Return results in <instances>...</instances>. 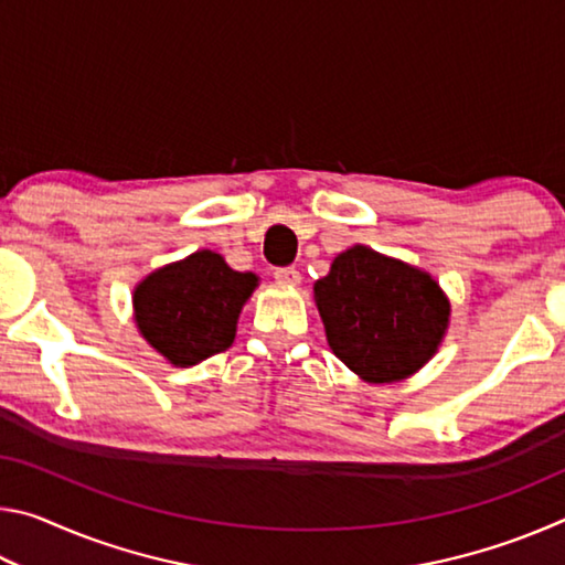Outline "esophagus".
<instances>
[{"mask_svg":"<svg viewBox=\"0 0 565 565\" xmlns=\"http://www.w3.org/2000/svg\"><path fill=\"white\" fill-rule=\"evenodd\" d=\"M274 279L279 284L296 286L301 281V274H299V269H294V266H284V269H274Z\"/></svg>","mask_w":565,"mask_h":565,"instance_id":"obj_1","label":"esophagus"}]
</instances>
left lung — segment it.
Returning a JSON list of instances; mask_svg holds the SVG:
<instances>
[{
	"mask_svg": "<svg viewBox=\"0 0 565 565\" xmlns=\"http://www.w3.org/2000/svg\"><path fill=\"white\" fill-rule=\"evenodd\" d=\"M313 294L331 351L374 384L418 371L448 327V301L431 276L366 246L339 254Z\"/></svg>",
	"mask_w": 565,
	"mask_h": 565,
	"instance_id": "1",
	"label": "left lung"
}]
</instances>
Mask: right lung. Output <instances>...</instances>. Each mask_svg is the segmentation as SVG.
I'll use <instances>...</instances> for the list:
<instances>
[{"label": "right lung", "instance_id": "obj_1", "mask_svg": "<svg viewBox=\"0 0 565 565\" xmlns=\"http://www.w3.org/2000/svg\"><path fill=\"white\" fill-rule=\"evenodd\" d=\"M256 281L254 274L228 269L218 254L196 252L137 286V327L174 366H194L232 347L238 311Z\"/></svg>", "mask_w": 565, "mask_h": 565}]
</instances>
